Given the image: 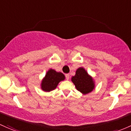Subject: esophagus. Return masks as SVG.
<instances>
[{
    "label": "esophagus",
    "instance_id": "obj_1",
    "mask_svg": "<svg viewBox=\"0 0 131 131\" xmlns=\"http://www.w3.org/2000/svg\"><path fill=\"white\" fill-rule=\"evenodd\" d=\"M65 77H66V79H67V80H68L69 79H70V74H65Z\"/></svg>",
    "mask_w": 131,
    "mask_h": 131
}]
</instances>
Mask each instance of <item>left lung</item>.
Returning a JSON list of instances; mask_svg holds the SVG:
<instances>
[{"instance_id": "8db88e82", "label": "left lung", "mask_w": 131, "mask_h": 131, "mask_svg": "<svg viewBox=\"0 0 131 131\" xmlns=\"http://www.w3.org/2000/svg\"><path fill=\"white\" fill-rule=\"evenodd\" d=\"M71 81L75 85L78 91L86 94L94 90V83L93 78L90 77L83 68H79L76 71L74 77L71 78Z\"/></svg>"}]
</instances>
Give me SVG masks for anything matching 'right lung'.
<instances>
[{"mask_svg":"<svg viewBox=\"0 0 131 131\" xmlns=\"http://www.w3.org/2000/svg\"><path fill=\"white\" fill-rule=\"evenodd\" d=\"M65 79L62 73L57 72L55 70L50 69L47 71L45 77L41 83V88L43 91L49 92L54 90L61 81Z\"/></svg>","mask_w":131,"mask_h":131,"instance_id":"right-lung-1","label":"right lung"}]
</instances>
